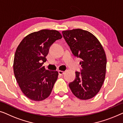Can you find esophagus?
I'll return each instance as SVG.
<instances>
[{"instance_id":"1","label":"esophagus","mask_w":123,"mask_h":123,"mask_svg":"<svg viewBox=\"0 0 123 123\" xmlns=\"http://www.w3.org/2000/svg\"><path fill=\"white\" fill-rule=\"evenodd\" d=\"M58 74H59L60 75H63L64 74H65V71H63L59 70V71H58Z\"/></svg>"}]
</instances>
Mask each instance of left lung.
<instances>
[{"instance_id": "1", "label": "left lung", "mask_w": 123, "mask_h": 123, "mask_svg": "<svg viewBox=\"0 0 123 123\" xmlns=\"http://www.w3.org/2000/svg\"><path fill=\"white\" fill-rule=\"evenodd\" d=\"M62 34L74 56L82 60L81 72H76V78L69 87L80 99L92 98L99 92L105 78L104 49L95 36L87 31L75 29L62 31Z\"/></svg>"}]
</instances>
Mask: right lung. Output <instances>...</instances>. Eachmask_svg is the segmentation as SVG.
Here are the masks:
<instances>
[{
    "instance_id": "obj_1",
    "label": "right lung",
    "mask_w": 123,
    "mask_h": 123,
    "mask_svg": "<svg viewBox=\"0 0 123 123\" xmlns=\"http://www.w3.org/2000/svg\"><path fill=\"white\" fill-rule=\"evenodd\" d=\"M57 31L42 29L24 38L17 47L13 62L15 79L25 96L33 101H42L51 94L58 72L46 70L50 46L62 38Z\"/></svg>"
}]
</instances>
